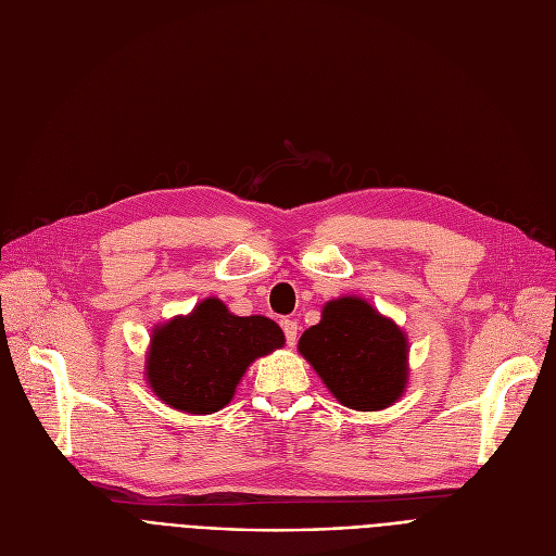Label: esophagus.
Listing matches in <instances>:
<instances>
[{"label":"esophagus","mask_w":556,"mask_h":556,"mask_svg":"<svg viewBox=\"0 0 556 556\" xmlns=\"http://www.w3.org/2000/svg\"><path fill=\"white\" fill-rule=\"evenodd\" d=\"M281 329H283V336H286V342L293 346L298 342V323L295 319H281Z\"/></svg>","instance_id":"obj_1"}]
</instances>
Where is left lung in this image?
<instances>
[{"label": "left lung", "instance_id": "left-lung-1", "mask_svg": "<svg viewBox=\"0 0 556 556\" xmlns=\"http://www.w3.org/2000/svg\"><path fill=\"white\" fill-rule=\"evenodd\" d=\"M300 352L352 410H383L407 383L403 331L361 298L329 302L319 325L302 333Z\"/></svg>", "mask_w": 556, "mask_h": 556}]
</instances>
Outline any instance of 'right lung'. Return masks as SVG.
Here are the masks:
<instances>
[{"label":"right lung","mask_w":556,"mask_h":556,"mask_svg":"<svg viewBox=\"0 0 556 556\" xmlns=\"http://www.w3.org/2000/svg\"><path fill=\"white\" fill-rule=\"evenodd\" d=\"M283 344L270 317L231 315L210 298L187 317L155 329L146 374L153 392L175 410L210 415L225 407L248 365Z\"/></svg>","instance_id":"right-lung-1"}]
</instances>
